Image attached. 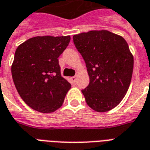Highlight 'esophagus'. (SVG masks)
Here are the masks:
<instances>
[{"instance_id":"1","label":"esophagus","mask_w":150,"mask_h":150,"mask_svg":"<svg viewBox=\"0 0 150 150\" xmlns=\"http://www.w3.org/2000/svg\"><path fill=\"white\" fill-rule=\"evenodd\" d=\"M71 82H72L73 83H75V82H76V77H75V76H73V77L71 78Z\"/></svg>"}]
</instances>
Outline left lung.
<instances>
[{
    "instance_id": "1",
    "label": "left lung",
    "mask_w": 150,
    "mask_h": 150,
    "mask_svg": "<svg viewBox=\"0 0 150 150\" xmlns=\"http://www.w3.org/2000/svg\"><path fill=\"white\" fill-rule=\"evenodd\" d=\"M84 59L89 84L82 89L86 102L97 112L109 111L121 103L130 86L134 58L125 40L107 30L73 36Z\"/></svg>"
}]
</instances>
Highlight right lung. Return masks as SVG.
Wrapping results in <instances>:
<instances>
[{
	"label": "right lung",
	"mask_w": 150,
	"mask_h": 150,
	"mask_svg": "<svg viewBox=\"0 0 150 150\" xmlns=\"http://www.w3.org/2000/svg\"><path fill=\"white\" fill-rule=\"evenodd\" d=\"M70 36H36L20 44L11 65L18 93L32 109L52 113L61 107L71 84L61 75L58 57Z\"/></svg>",
	"instance_id": "1"
}]
</instances>
